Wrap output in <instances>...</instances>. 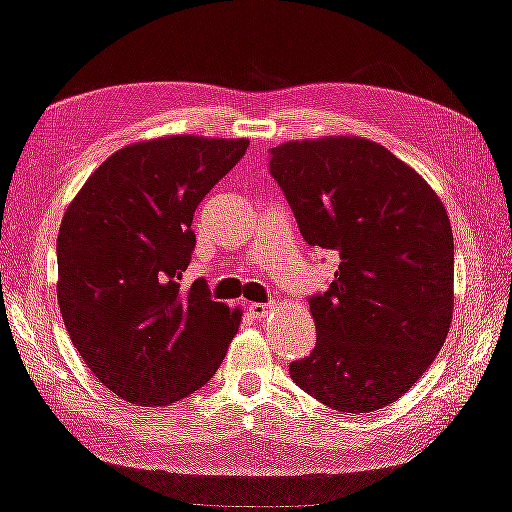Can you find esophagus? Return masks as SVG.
Masks as SVG:
<instances>
[{
	"label": "esophagus",
	"mask_w": 512,
	"mask_h": 512,
	"mask_svg": "<svg viewBox=\"0 0 512 512\" xmlns=\"http://www.w3.org/2000/svg\"><path fill=\"white\" fill-rule=\"evenodd\" d=\"M273 308V303H250L248 310L253 317H264Z\"/></svg>",
	"instance_id": "1"
}]
</instances>
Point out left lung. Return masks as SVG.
<instances>
[{"mask_svg": "<svg viewBox=\"0 0 512 512\" xmlns=\"http://www.w3.org/2000/svg\"><path fill=\"white\" fill-rule=\"evenodd\" d=\"M271 174L303 239L340 257L312 296L317 345L289 365L305 393L335 411L368 414L423 377L453 322V230L421 174L358 135L271 149Z\"/></svg>", "mask_w": 512, "mask_h": 512, "instance_id": "obj_1", "label": "left lung"}]
</instances>
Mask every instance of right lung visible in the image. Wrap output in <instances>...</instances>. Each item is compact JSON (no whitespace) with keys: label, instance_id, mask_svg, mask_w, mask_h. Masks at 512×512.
<instances>
[{"label":"right lung","instance_id":"add662e5","mask_svg":"<svg viewBox=\"0 0 512 512\" xmlns=\"http://www.w3.org/2000/svg\"><path fill=\"white\" fill-rule=\"evenodd\" d=\"M246 137L165 135L114 151L66 207L57 301L71 342L105 388L137 407L188 398L216 375L241 308L181 278L195 209L246 154Z\"/></svg>","mask_w":512,"mask_h":512}]
</instances>
